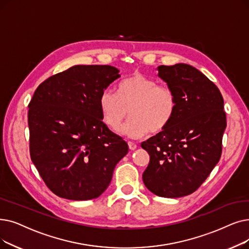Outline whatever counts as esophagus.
<instances>
[{
	"instance_id": "obj_1",
	"label": "esophagus",
	"mask_w": 249,
	"mask_h": 249,
	"mask_svg": "<svg viewBox=\"0 0 249 249\" xmlns=\"http://www.w3.org/2000/svg\"><path fill=\"white\" fill-rule=\"evenodd\" d=\"M128 146H129V149H131V150H134L137 147L136 143H134L132 142H128Z\"/></svg>"
}]
</instances>
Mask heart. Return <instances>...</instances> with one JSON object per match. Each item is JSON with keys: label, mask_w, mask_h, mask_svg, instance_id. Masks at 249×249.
Instances as JSON below:
<instances>
[{"label": "heart", "mask_w": 249, "mask_h": 249, "mask_svg": "<svg viewBox=\"0 0 249 249\" xmlns=\"http://www.w3.org/2000/svg\"><path fill=\"white\" fill-rule=\"evenodd\" d=\"M104 122L117 130L131 114L120 132L130 138H140L151 132H160L170 124L177 107L176 95L166 85L143 74L134 73L119 84L118 93L107 89L99 100Z\"/></svg>", "instance_id": "heart-1"}]
</instances>
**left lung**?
<instances>
[{
	"label": "left lung",
	"mask_w": 249,
	"mask_h": 249,
	"mask_svg": "<svg viewBox=\"0 0 249 249\" xmlns=\"http://www.w3.org/2000/svg\"><path fill=\"white\" fill-rule=\"evenodd\" d=\"M158 71L174 91L177 107L164 130L142 143L149 155L142 180L158 196L182 197L196 191L220 160L224 100L214 83L190 65H161Z\"/></svg>",
	"instance_id": "left-lung-1"
}]
</instances>
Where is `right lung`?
<instances>
[{"label":"right lung","mask_w":249,"mask_h":249,"mask_svg":"<svg viewBox=\"0 0 249 249\" xmlns=\"http://www.w3.org/2000/svg\"><path fill=\"white\" fill-rule=\"evenodd\" d=\"M120 77L109 65H76L49 77L28 105L32 163L56 196L99 197L128 153L124 140L102 121L103 90Z\"/></svg>","instance_id":"right-lung-1"}]
</instances>
